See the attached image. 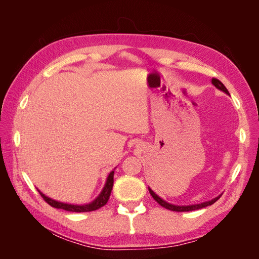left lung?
Wrapping results in <instances>:
<instances>
[{
	"mask_svg": "<svg viewBox=\"0 0 259 259\" xmlns=\"http://www.w3.org/2000/svg\"><path fill=\"white\" fill-rule=\"evenodd\" d=\"M211 83H213V85L215 86V88H217L218 90H221V91L225 92L226 94H228V95H230L229 92H228V90L226 89V86H225L221 81H219L218 79H215V77H213V79H211ZM149 192H150V194L152 195V198H153L156 202H158L161 206L165 207V208H167V209H169V210H174V211H190V210L200 209V208H203V207H206V206H208V205L214 204V203H215L219 198H221V195H219V197H217V198H215V199H213V200L207 201V202L200 203V204L179 206V205L170 204V203H167V202H165L164 200H162V199L159 197V195H156V194H155V193L150 189V188H149Z\"/></svg>",
	"mask_w": 259,
	"mask_h": 259,
	"instance_id": "left-lung-1",
	"label": "left lung"
}]
</instances>
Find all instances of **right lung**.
<instances>
[{
	"label": "right lung",
	"instance_id": "right-lung-1",
	"mask_svg": "<svg viewBox=\"0 0 259 259\" xmlns=\"http://www.w3.org/2000/svg\"><path fill=\"white\" fill-rule=\"evenodd\" d=\"M113 174H114V170H112L111 173L109 174L103 191H101L98 197L95 200H94L92 203H90V204H84V205L67 204V203L55 201V200H53V199H51L49 197H46V195L43 194L41 191H38V192H40L43 200L46 203H48V204H50L51 206H53L55 208H61V209H65V210H68V211H76V213H82V211L96 210V209H98L100 207H103L104 205H106L109 198H110L111 190H112V187H113Z\"/></svg>",
	"mask_w": 259,
	"mask_h": 259
}]
</instances>
